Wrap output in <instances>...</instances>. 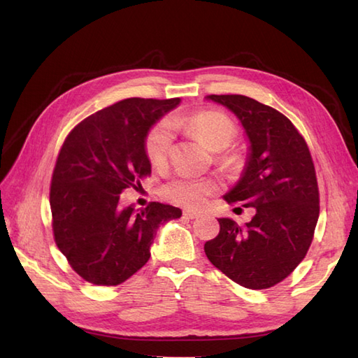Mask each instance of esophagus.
<instances>
[{"label":"esophagus","mask_w":358,"mask_h":358,"mask_svg":"<svg viewBox=\"0 0 358 358\" xmlns=\"http://www.w3.org/2000/svg\"><path fill=\"white\" fill-rule=\"evenodd\" d=\"M183 217L187 220H194V218H199L200 217V212H195V210H183Z\"/></svg>","instance_id":"esophagus-1"}]
</instances>
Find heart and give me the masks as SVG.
Here are the masks:
<instances>
[{
    "mask_svg": "<svg viewBox=\"0 0 358 358\" xmlns=\"http://www.w3.org/2000/svg\"><path fill=\"white\" fill-rule=\"evenodd\" d=\"M172 129H186L215 152L226 149L237 135L234 121L222 112L203 110L189 117L172 115L152 127L144 141V150L154 166H163L167 162L173 141ZM217 187L215 181L210 178L178 173L163 186V194L167 200L180 206L196 208L201 206Z\"/></svg>",
    "mask_w": 358,
    "mask_h": 358,
    "instance_id": "obj_1",
    "label": "heart"
}]
</instances>
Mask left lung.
Returning <instances> with one entry per match:
<instances>
[{
  "instance_id": "left-lung-1",
  "label": "left lung",
  "mask_w": 358,
  "mask_h": 358,
  "mask_svg": "<svg viewBox=\"0 0 358 358\" xmlns=\"http://www.w3.org/2000/svg\"><path fill=\"white\" fill-rule=\"evenodd\" d=\"M234 112L249 152L241 178L224 200L254 208L249 223L218 218L220 232L204 252L224 275L248 289L280 283L305 258L320 206L313 157L283 113L245 95H208Z\"/></svg>"
}]
</instances>
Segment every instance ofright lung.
I'll list each match as a JSON object with an SVG mask.
<instances>
[{
  "label": "right lung",
  "instance_id": "right-lung-1",
  "mask_svg": "<svg viewBox=\"0 0 358 358\" xmlns=\"http://www.w3.org/2000/svg\"><path fill=\"white\" fill-rule=\"evenodd\" d=\"M180 98H127L83 120L67 135L50 183L53 237L72 269L89 283L117 286L150 257L158 227L181 209L152 201L120 206V194L150 175L144 141Z\"/></svg>",
  "mask_w": 358,
  "mask_h": 358
}]
</instances>
